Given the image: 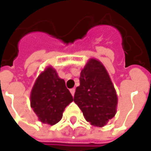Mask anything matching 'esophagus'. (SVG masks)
<instances>
[{
  "mask_svg": "<svg viewBox=\"0 0 151 151\" xmlns=\"http://www.w3.org/2000/svg\"><path fill=\"white\" fill-rule=\"evenodd\" d=\"M70 91L71 95H72V96H74V95H75V91H76V89H75V88H72V89H70Z\"/></svg>",
  "mask_w": 151,
  "mask_h": 151,
  "instance_id": "obj_1",
  "label": "esophagus"
}]
</instances>
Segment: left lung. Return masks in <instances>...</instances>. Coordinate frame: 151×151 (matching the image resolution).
I'll list each match as a JSON object with an SVG mask.
<instances>
[{
	"mask_svg": "<svg viewBox=\"0 0 151 151\" xmlns=\"http://www.w3.org/2000/svg\"><path fill=\"white\" fill-rule=\"evenodd\" d=\"M74 101L91 125L103 127L116 114L118 96L107 70L91 59L81 72Z\"/></svg>",
	"mask_w": 151,
	"mask_h": 151,
	"instance_id": "8db88e82",
	"label": "left lung"
}]
</instances>
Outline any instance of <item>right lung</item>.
<instances>
[{
	"label": "right lung",
	"instance_id": "1",
	"mask_svg": "<svg viewBox=\"0 0 151 151\" xmlns=\"http://www.w3.org/2000/svg\"><path fill=\"white\" fill-rule=\"evenodd\" d=\"M31 107L43 124L54 125L60 121L65 108L73 97L55 69H45L36 80L31 91Z\"/></svg>",
	"mask_w": 151,
	"mask_h": 151
}]
</instances>
